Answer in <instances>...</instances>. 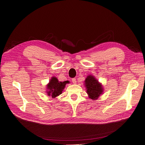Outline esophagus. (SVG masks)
<instances>
[{
  "label": "esophagus",
  "mask_w": 145,
  "mask_h": 145,
  "mask_svg": "<svg viewBox=\"0 0 145 145\" xmlns=\"http://www.w3.org/2000/svg\"><path fill=\"white\" fill-rule=\"evenodd\" d=\"M72 82H73V84H76L77 81H76V78H72Z\"/></svg>",
  "instance_id": "34e87169"
}]
</instances>
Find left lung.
<instances>
[{
  "label": "left lung",
  "instance_id": "8db88e82",
  "mask_svg": "<svg viewBox=\"0 0 145 145\" xmlns=\"http://www.w3.org/2000/svg\"><path fill=\"white\" fill-rule=\"evenodd\" d=\"M84 82L89 98L94 100L98 99L103 92L101 84L98 83L94 76L91 75L87 76Z\"/></svg>",
  "mask_w": 145,
  "mask_h": 145
}]
</instances>
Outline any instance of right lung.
I'll list each match as a JSON object with an SVG mask.
<instances>
[{
	"mask_svg": "<svg viewBox=\"0 0 145 145\" xmlns=\"http://www.w3.org/2000/svg\"><path fill=\"white\" fill-rule=\"evenodd\" d=\"M69 81H65L63 82H59L55 77H52L47 85V95L51 96L52 98H56L62 94L67 83H69Z\"/></svg>",
	"mask_w": 145,
	"mask_h": 145,
	"instance_id": "add662e5",
	"label": "right lung"
}]
</instances>
